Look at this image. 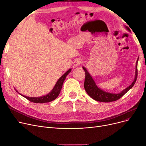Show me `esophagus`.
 <instances>
[{
	"label": "esophagus",
	"mask_w": 146,
	"mask_h": 146,
	"mask_svg": "<svg viewBox=\"0 0 146 146\" xmlns=\"http://www.w3.org/2000/svg\"><path fill=\"white\" fill-rule=\"evenodd\" d=\"M83 63V61L80 59H75L74 62V65L75 66H80L81 63Z\"/></svg>",
	"instance_id": "1"
}]
</instances>
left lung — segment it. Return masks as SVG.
<instances>
[{
  "mask_svg": "<svg viewBox=\"0 0 146 146\" xmlns=\"http://www.w3.org/2000/svg\"><path fill=\"white\" fill-rule=\"evenodd\" d=\"M125 28L127 29L129 31H131L129 28L128 27L126 26ZM138 58L136 62L135 75V78H134L133 81L129 87H127V88H126L125 90H123L120 93H108L101 90L100 88H99V87L96 86L95 81L93 80V78L92 77L89 72L87 71V70L86 69V68L83 67V69H84L85 74H86L84 87L85 90L87 93V94H88L92 99H93V100L99 102H110L115 101L119 100V99L123 96L128 90H130L135 83V81L137 78V75H138L137 64L138 61Z\"/></svg>",
  "mask_w": 146,
  "mask_h": 146,
  "instance_id": "obj_1",
  "label": "left lung"
}]
</instances>
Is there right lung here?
Wrapping results in <instances>:
<instances>
[{"label":"right lung","mask_w":146,"mask_h":146,"mask_svg":"<svg viewBox=\"0 0 146 146\" xmlns=\"http://www.w3.org/2000/svg\"><path fill=\"white\" fill-rule=\"evenodd\" d=\"M71 71V69H69L68 71H66L65 74H64L62 76L59 80H58L54 87H53V89H52V90L46 95L42 96L40 97H27L26 96L20 94V93H19L21 96H23V97L26 98L27 100H28L29 101H30L31 102H32L34 103L42 104V103L51 102L52 101L56 100V99L57 98V96H59V93L60 92V90H61V89L62 88V85H63L64 81H65L68 74ZM15 90L17 92H18V91H17V90Z\"/></svg>","instance_id":"add662e5"}]
</instances>
